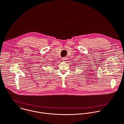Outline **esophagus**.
I'll use <instances>...</instances> for the list:
<instances>
[{
	"instance_id": "34e87169",
	"label": "esophagus",
	"mask_w": 124,
	"mask_h": 124,
	"mask_svg": "<svg viewBox=\"0 0 124 124\" xmlns=\"http://www.w3.org/2000/svg\"><path fill=\"white\" fill-rule=\"evenodd\" d=\"M66 60H67L66 57H63V58H62V60H63V61H66Z\"/></svg>"
}]
</instances>
